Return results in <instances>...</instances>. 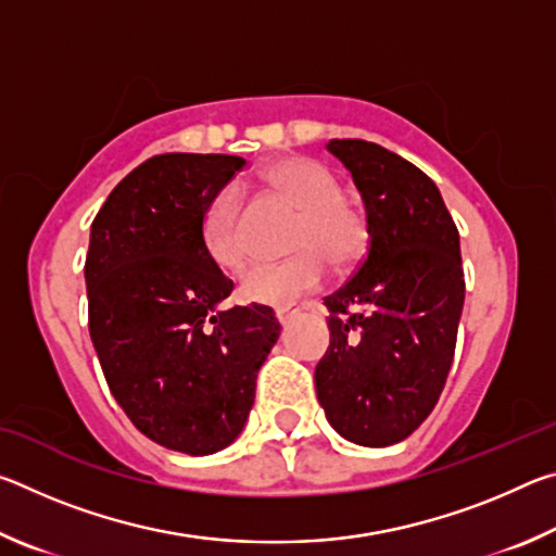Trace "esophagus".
Returning <instances> with one entry per match:
<instances>
[{"instance_id":"1","label":"esophagus","mask_w":556,"mask_h":556,"mask_svg":"<svg viewBox=\"0 0 556 556\" xmlns=\"http://www.w3.org/2000/svg\"><path fill=\"white\" fill-rule=\"evenodd\" d=\"M299 314H301V306L294 304V301H287V304H281V306L275 308V316H277V321L281 326L289 324V321H294Z\"/></svg>"}]
</instances>
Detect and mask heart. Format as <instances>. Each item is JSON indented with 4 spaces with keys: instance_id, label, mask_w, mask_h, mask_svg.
Segmentation results:
<instances>
[{
    "instance_id": "b5f03b06",
    "label": "heart",
    "mask_w": 556,
    "mask_h": 556,
    "mask_svg": "<svg viewBox=\"0 0 556 556\" xmlns=\"http://www.w3.org/2000/svg\"><path fill=\"white\" fill-rule=\"evenodd\" d=\"M260 178L301 211L291 250L281 262H260L240 279V296L255 304H279L324 285L331 265L348 271L368 257L372 223L363 205L343 199V186L324 164L308 156H281L262 166ZM203 242L225 269H240L248 260L242 199L223 188L205 205Z\"/></svg>"
}]
</instances>
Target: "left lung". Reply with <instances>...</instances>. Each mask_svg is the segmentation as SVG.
<instances>
[{
    "label": "left lung",
    "mask_w": 556,
    "mask_h": 556,
    "mask_svg": "<svg viewBox=\"0 0 556 556\" xmlns=\"http://www.w3.org/2000/svg\"><path fill=\"white\" fill-rule=\"evenodd\" d=\"M372 223L368 257L324 299L331 345L316 394L331 427L361 446H390L425 421L454 361L466 279L458 230L437 184L365 139H331Z\"/></svg>",
    "instance_id": "left-lung-1"
}]
</instances>
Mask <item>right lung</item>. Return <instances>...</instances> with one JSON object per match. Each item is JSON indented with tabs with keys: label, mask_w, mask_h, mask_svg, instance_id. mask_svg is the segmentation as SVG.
<instances>
[{
	"label": "right lung",
	"mask_w": 556,
	"mask_h": 556,
	"mask_svg": "<svg viewBox=\"0 0 556 556\" xmlns=\"http://www.w3.org/2000/svg\"><path fill=\"white\" fill-rule=\"evenodd\" d=\"M244 159L156 154L122 178L90 228L88 326L110 392L144 437L215 454L244 427L281 326L232 294L203 242L205 205Z\"/></svg>",
	"instance_id": "right-lung-1"
}]
</instances>
